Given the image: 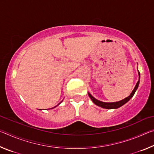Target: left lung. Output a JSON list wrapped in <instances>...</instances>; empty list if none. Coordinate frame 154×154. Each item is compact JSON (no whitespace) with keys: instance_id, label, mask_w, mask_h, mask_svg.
Masks as SVG:
<instances>
[{"instance_id":"obj_1","label":"left lung","mask_w":154,"mask_h":154,"mask_svg":"<svg viewBox=\"0 0 154 154\" xmlns=\"http://www.w3.org/2000/svg\"><path fill=\"white\" fill-rule=\"evenodd\" d=\"M139 79L138 81V82L137 83L136 85L134 88L133 91H132V93L130 94V95L129 96H128L126 98L123 99L120 101H118V102H116V103H105V102H102V101H100L96 99L95 98H94L93 96L90 94V93H88V95H89L90 98H91V100H92V102L95 104V105H98L99 106L102 108H105V109H118L119 107H120L122 105H124L125 103H126L128 101L130 98H131L132 96H134L135 92L137 90L138 86H139V81H140V72L139 71Z\"/></svg>"}]
</instances>
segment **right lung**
<instances>
[{
    "label": "right lung",
    "mask_w": 154,
    "mask_h": 154,
    "mask_svg": "<svg viewBox=\"0 0 154 154\" xmlns=\"http://www.w3.org/2000/svg\"><path fill=\"white\" fill-rule=\"evenodd\" d=\"M59 104H60V103H59ZM59 104H58V105H59Z\"/></svg>",
    "instance_id": "right-lung-1"
}]
</instances>
